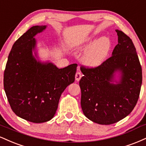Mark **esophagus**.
<instances>
[{"label":"esophagus","mask_w":146,"mask_h":146,"mask_svg":"<svg viewBox=\"0 0 146 146\" xmlns=\"http://www.w3.org/2000/svg\"><path fill=\"white\" fill-rule=\"evenodd\" d=\"M82 77V74L81 72H77L76 74H75V80L77 81V82H79V81L80 80L81 78Z\"/></svg>","instance_id":"1"}]
</instances>
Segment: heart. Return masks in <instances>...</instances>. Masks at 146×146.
Masks as SVG:
<instances>
[{
    "label": "heart",
    "instance_id": "b5f03b06",
    "mask_svg": "<svg viewBox=\"0 0 146 146\" xmlns=\"http://www.w3.org/2000/svg\"><path fill=\"white\" fill-rule=\"evenodd\" d=\"M72 48L75 50L81 51L86 47L84 41H75L71 43ZM111 48V41L108 37L103 36L94 41L88 49L83 57V61L89 66H97L103 61Z\"/></svg>",
    "mask_w": 146,
    "mask_h": 146
}]
</instances>
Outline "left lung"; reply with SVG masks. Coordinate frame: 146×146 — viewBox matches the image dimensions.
Instances as JSON below:
<instances>
[{
	"label": "left lung",
	"mask_w": 146,
	"mask_h": 146,
	"mask_svg": "<svg viewBox=\"0 0 146 146\" xmlns=\"http://www.w3.org/2000/svg\"><path fill=\"white\" fill-rule=\"evenodd\" d=\"M115 31L118 43L111 57L96 67H80L82 111L89 120L105 125L119 122L133 111L142 84L141 66L132 40L122 31ZM117 70L120 82L113 84Z\"/></svg>",
	"instance_id": "obj_1"
}]
</instances>
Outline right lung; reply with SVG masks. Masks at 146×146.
Instances as JSON below:
<instances>
[{"mask_svg":"<svg viewBox=\"0 0 146 146\" xmlns=\"http://www.w3.org/2000/svg\"><path fill=\"white\" fill-rule=\"evenodd\" d=\"M46 26H35L14 43L4 72V89L11 110L17 116L34 123L50 120L61 94L75 81L77 64L58 68L35 58L34 36Z\"/></svg>","mask_w":146,"mask_h":146,"instance_id":"add662e5","label":"right lung"}]
</instances>
